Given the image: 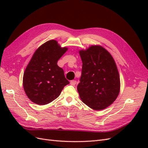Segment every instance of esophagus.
<instances>
[{"label": "esophagus", "mask_w": 148, "mask_h": 148, "mask_svg": "<svg viewBox=\"0 0 148 148\" xmlns=\"http://www.w3.org/2000/svg\"><path fill=\"white\" fill-rule=\"evenodd\" d=\"M76 84H77V81L76 80H72V81L70 82V84L72 85V86H75Z\"/></svg>", "instance_id": "esophagus-1"}]
</instances>
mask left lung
<instances>
[{"label": "left lung", "mask_w": 148, "mask_h": 148, "mask_svg": "<svg viewBox=\"0 0 148 148\" xmlns=\"http://www.w3.org/2000/svg\"><path fill=\"white\" fill-rule=\"evenodd\" d=\"M82 74L77 86L80 99L95 110H103L117 99L120 80L117 65L108 51L92 45L79 51Z\"/></svg>", "instance_id": "obj_1"}]
</instances>
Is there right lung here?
Instances as JSON below:
<instances>
[{
	"label": "right lung",
	"mask_w": 148,
	"mask_h": 148,
	"mask_svg": "<svg viewBox=\"0 0 148 148\" xmlns=\"http://www.w3.org/2000/svg\"><path fill=\"white\" fill-rule=\"evenodd\" d=\"M68 50L56 40L44 42L36 51L25 70L24 91L29 99L38 105H46L59 96L69 84L57 61Z\"/></svg>",
	"instance_id": "1"
}]
</instances>
